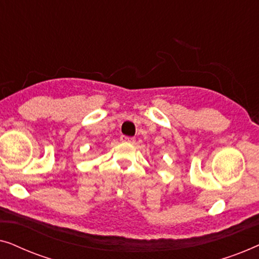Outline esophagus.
Segmentation results:
<instances>
[{
    "instance_id": "1",
    "label": "esophagus",
    "mask_w": 259,
    "mask_h": 259,
    "mask_svg": "<svg viewBox=\"0 0 259 259\" xmlns=\"http://www.w3.org/2000/svg\"><path fill=\"white\" fill-rule=\"evenodd\" d=\"M120 140H121L122 143H130V144L136 143V139H134V138L127 137V136H121V137H120Z\"/></svg>"
}]
</instances>
